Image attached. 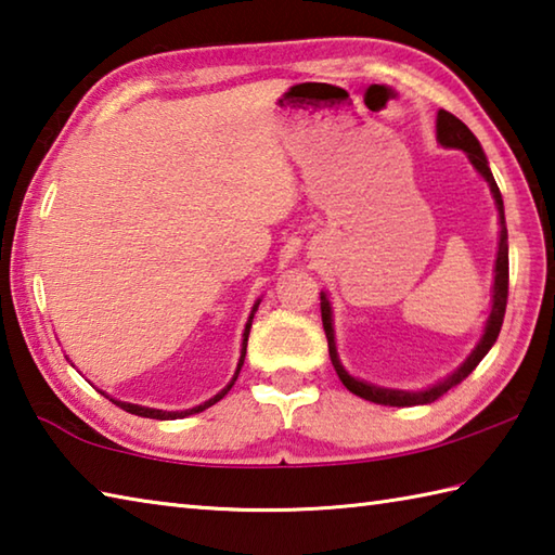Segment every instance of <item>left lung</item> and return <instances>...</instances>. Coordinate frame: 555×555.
I'll list each match as a JSON object with an SVG mask.
<instances>
[{"label": "left lung", "instance_id": "left-lung-1", "mask_svg": "<svg viewBox=\"0 0 555 555\" xmlns=\"http://www.w3.org/2000/svg\"><path fill=\"white\" fill-rule=\"evenodd\" d=\"M438 141L448 149H462L466 156H469L472 166L481 172V178L488 182V188L493 192V199L498 206V216H501V243H498V257H495V281H493V308L491 314L486 320V330L481 341L476 344V349L469 353V358L448 375L442 383L433 385L428 389H421V392H406V389H387V387H377L371 383H363V379H356L349 373L344 371V365L339 361V353H336V344H334V327H332V306L327 293H320V310H322V327L324 334H327V344H330V358L336 375L344 383V387L353 392L356 397L373 401V404H385V406H418V404H430V401L440 399L448 389L457 387L464 377H469L476 365L483 361V356L491 351V346L495 344L498 334H501L503 327V318H505V306H507V279H509V262H507V228H505V209H503V197L501 190H498L495 178L491 168H488V160L483 149L479 144V139L472 134V129L466 127L460 117H454L448 111L438 113Z\"/></svg>", "mask_w": 555, "mask_h": 555}]
</instances>
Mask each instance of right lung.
Returning a JSON list of instances; mask_svg holds the SVG:
<instances>
[{"label": "right lung", "instance_id": "add662e5", "mask_svg": "<svg viewBox=\"0 0 555 555\" xmlns=\"http://www.w3.org/2000/svg\"><path fill=\"white\" fill-rule=\"evenodd\" d=\"M257 306H259V300L255 302V308H253V312H249V320H247V324H245V332H243V349H241V361H237V371H235V375H233L231 383H228V385L221 389V392L216 395V397H211L209 401H204V404H199V406H192V409H188V411H160V409H149V406H139V404H127V401H117V399H111V397H107V399H111L113 404H117L119 409H125L127 414L144 416V418H158V421H176V418H184V416L199 414V411L214 406L216 401H221V399L228 395V389L233 387V383L237 379V373H241L243 361H245V351H247V336H249V327H253V318H255V312H257Z\"/></svg>", "mask_w": 555, "mask_h": 555}]
</instances>
